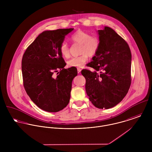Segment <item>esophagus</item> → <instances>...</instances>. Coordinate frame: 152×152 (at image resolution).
<instances>
[{"label":"esophagus","mask_w":152,"mask_h":152,"mask_svg":"<svg viewBox=\"0 0 152 152\" xmlns=\"http://www.w3.org/2000/svg\"><path fill=\"white\" fill-rule=\"evenodd\" d=\"M81 71V69L80 68H77V71H78V74L80 73Z\"/></svg>","instance_id":"obj_1"}]
</instances>
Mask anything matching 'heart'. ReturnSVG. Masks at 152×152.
I'll return each mask as SVG.
<instances>
[{"label":"heart","mask_w":152,"mask_h":152,"mask_svg":"<svg viewBox=\"0 0 152 152\" xmlns=\"http://www.w3.org/2000/svg\"><path fill=\"white\" fill-rule=\"evenodd\" d=\"M71 39L74 43L81 44L80 53L81 55L72 58L67 64L70 67H82L87 62L88 56L93 57L98 52L100 45L99 39L97 36H91L88 32L83 30L77 31L71 36ZM60 50L63 57L65 58L69 57V48L66 43L63 42L61 44Z\"/></svg>","instance_id":"obj_1"}]
</instances>
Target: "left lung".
<instances>
[{
	"label": "left lung",
	"instance_id": "left-lung-1",
	"mask_svg": "<svg viewBox=\"0 0 152 152\" xmlns=\"http://www.w3.org/2000/svg\"><path fill=\"white\" fill-rule=\"evenodd\" d=\"M97 32L99 48L88 64L95 71L84 69L81 74L92 104L98 108H111L122 101L130 88L132 55L128 43L110 27Z\"/></svg>",
	"mask_w": 152,
	"mask_h": 152
}]
</instances>
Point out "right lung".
Returning <instances> with one entry per match:
<instances>
[{
  "label": "right lung",
  "mask_w": 152,
  "mask_h": 152,
  "mask_svg": "<svg viewBox=\"0 0 152 152\" xmlns=\"http://www.w3.org/2000/svg\"><path fill=\"white\" fill-rule=\"evenodd\" d=\"M74 28L45 30L26 49L22 61L23 85L31 100L49 112H57L68 104L72 82L77 69L64 68L66 63L60 48ZM58 72L55 76L54 73Z\"/></svg>",
  "instance_id": "obj_1"
}]
</instances>
